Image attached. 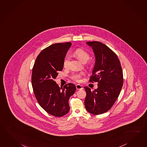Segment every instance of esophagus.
Wrapping results in <instances>:
<instances>
[{
  "label": "esophagus",
  "mask_w": 147,
  "mask_h": 147,
  "mask_svg": "<svg viewBox=\"0 0 147 147\" xmlns=\"http://www.w3.org/2000/svg\"><path fill=\"white\" fill-rule=\"evenodd\" d=\"M76 88L77 90H82V89H83V87H82V86L80 85H79V84H77V85H76Z\"/></svg>",
  "instance_id": "esophagus-1"
}]
</instances>
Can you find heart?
Returning a JSON list of instances; mask_svg holds the SVG:
<instances>
[{
	"instance_id": "b5f03b06",
	"label": "heart",
	"mask_w": 147,
	"mask_h": 147,
	"mask_svg": "<svg viewBox=\"0 0 147 147\" xmlns=\"http://www.w3.org/2000/svg\"><path fill=\"white\" fill-rule=\"evenodd\" d=\"M74 54L76 57L79 60L83 63H86L88 61L90 58V55L88 53L84 50L82 49H78L76 50ZM70 57L69 55H67L64 58L63 61V65L64 67H67L68 65L69 62L70 60ZM82 74H78V73H74L71 75V78L76 82H79L81 78Z\"/></svg>"
}]
</instances>
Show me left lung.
<instances>
[{
    "label": "left lung",
    "mask_w": 147,
    "mask_h": 147,
    "mask_svg": "<svg viewBox=\"0 0 147 147\" xmlns=\"http://www.w3.org/2000/svg\"><path fill=\"white\" fill-rule=\"evenodd\" d=\"M95 56V63L89 82H97L93 91L85 86L86 109L89 113L99 115L109 110L115 102L123 84L122 69L117 55L106 45L98 41L87 42Z\"/></svg>",
    "instance_id": "obj_1"
}]
</instances>
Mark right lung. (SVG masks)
I'll return each instance as SVG.
<instances>
[{
    "label": "right lung",
    "mask_w": 147,
    "mask_h": 147,
    "mask_svg": "<svg viewBox=\"0 0 147 147\" xmlns=\"http://www.w3.org/2000/svg\"><path fill=\"white\" fill-rule=\"evenodd\" d=\"M71 43H56L43 50L38 55L32 74V85L40 105L47 113L61 117L70 109L69 99L76 90L69 83L59 87L55 81L63 68V61Z\"/></svg>",
    "instance_id": "obj_1"
}]
</instances>
